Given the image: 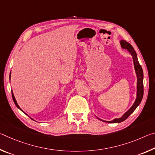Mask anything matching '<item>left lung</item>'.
Returning a JSON list of instances; mask_svg holds the SVG:
<instances>
[{"label": "left lung", "instance_id": "obj_1", "mask_svg": "<svg viewBox=\"0 0 155 155\" xmlns=\"http://www.w3.org/2000/svg\"><path fill=\"white\" fill-rule=\"evenodd\" d=\"M120 44H121V46L122 48L127 49V51L130 52L131 55L133 57V63H134V66H135V70L136 74H137V98H136L134 104H133V106L130 107V109L127 111L125 114L123 115V116L120 117V118H115L112 121H105V120H103L101 119L99 120H102V121L105 122H109V123H120L123 121H124L126 119H127L128 116L132 114V113L135 111V109L137 108V106L140 104L141 100L143 98V70L142 68H141V65L138 61L137 54H136V52L135 51L133 47L130 45L129 43H128L127 41L125 40H121L120 41Z\"/></svg>", "mask_w": 155, "mask_h": 155}]
</instances>
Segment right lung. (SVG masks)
<instances>
[{
  "instance_id": "right-lung-1",
  "label": "right lung",
  "mask_w": 155,
  "mask_h": 155,
  "mask_svg": "<svg viewBox=\"0 0 155 155\" xmlns=\"http://www.w3.org/2000/svg\"><path fill=\"white\" fill-rule=\"evenodd\" d=\"M10 74H11V73H10ZM10 77H11V76H9V78H10ZM12 98H13V101H14V103H15V106H16L18 109H20L21 110V111H23L20 108V107L18 106V103H17V102H16V101H15V97H14V94H13V91H12Z\"/></svg>"
}]
</instances>
